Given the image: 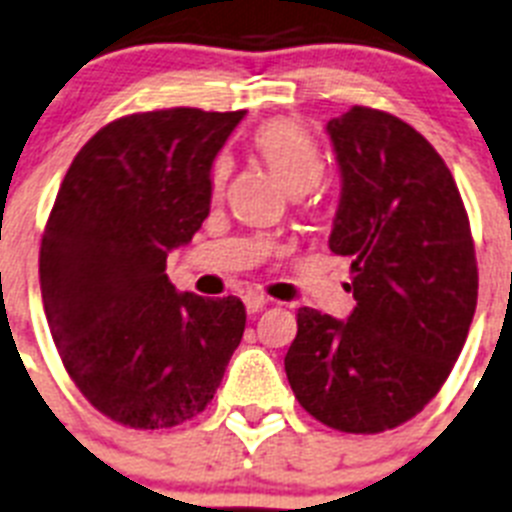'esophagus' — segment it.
<instances>
[{"mask_svg": "<svg viewBox=\"0 0 512 512\" xmlns=\"http://www.w3.org/2000/svg\"><path fill=\"white\" fill-rule=\"evenodd\" d=\"M268 296L265 294H257V291H247L244 294V307H247L249 315H257V312H263L265 307H268Z\"/></svg>", "mask_w": 512, "mask_h": 512, "instance_id": "obj_1", "label": "esophagus"}]
</instances>
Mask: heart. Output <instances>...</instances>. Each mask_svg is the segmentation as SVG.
Listing matches in <instances>:
<instances>
[{"label": "heart", "mask_w": 512, "mask_h": 512, "mask_svg": "<svg viewBox=\"0 0 512 512\" xmlns=\"http://www.w3.org/2000/svg\"><path fill=\"white\" fill-rule=\"evenodd\" d=\"M255 150L291 195L315 190L325 176V156L320 145L302 124L273 119L255 132ZM231 174L229 158H218L213 166V190L221 192Z\"/></svg>", "instance_id": "heart-1"}]
</instances>
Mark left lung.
Segmentation results:
<instances>
[{
    "label": "left lung",
    "instance_id": "8db88e82",
    "mask_svg": "<svg viewBox=\"0 0 512 512\" xmlns=\"http://www.w3.org/2000/svg\"><path fill=\"white\" fill-rule=\"evenodd\" d=\"M341 203L330 249L351 260L349 320L302 307L283 359L317 422L375 435L427 406L474 320L479 273L461 192L411 124L354 106L330 119Z\"/></svg>",
    "mask_w": 512,
    "mask_h": 512
}]
</instances>
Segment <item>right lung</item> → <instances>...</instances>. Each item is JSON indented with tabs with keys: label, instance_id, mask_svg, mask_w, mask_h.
Listing matches in <instances>:
<instances>
[{
	"label": "right lung",
	"instance_id": "obj_1",
	"mask_svg": "<svg viewBox=\"0 0 512 512\" xmlns=\"http://www.w3.org/2000/svg\"><path fill=\"white\" fill-rule=\"evenodd\" d=\"M244 111L161 109L106 124L64 174L38 257L46 320L80 393L111 422L166 429L213 401L242 299L176 294L171 249L210 213V169Z\"/></svg>",
	"mask_w": 512,
	"mask_h": 512
}]
</instances>
